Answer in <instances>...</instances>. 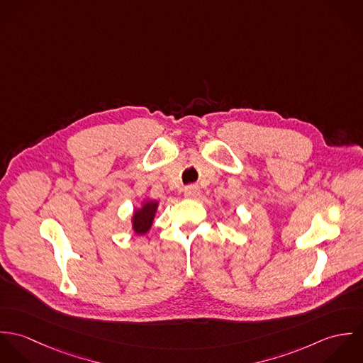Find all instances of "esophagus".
Listing matches in <instances>:
<instances>
[{
	"label": "esophagus",
	"mask_w": 363,
	"mask_h": 363,
	"mask_svg": "<svg viewBox=\"0 0 363 363\" xmlns=\"http://www.w3.org/2000/svg\"><path fill=\"white\" fill-rule=\"evenodd\" d=\"M184 196L189 199H196L200 196V187L197 184H190L184 189Z\"/></svg>",
	"instance_id": "obj_1"
}]
</instances>
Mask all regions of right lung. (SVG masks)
I'll list each match as a JSON object with an SVG mask.
<instances>
[{
  "instance_id": "right-lung-1",
  "label": "right lung",
  "mask_w": 363,
  "mask_h": 363,
  "mask_svg": "<svg viewBox=\"0 0 363 363\" xmlns=\"http://www.w3.org/2000/svg\"><path fill=\"white\" fill-rule=\"evenodd\" d=\"M156 208H157V203L150 201L147 203L144 207L138 211H135L134 213V219H133V228L135 230V233H145L150 230L154 216H155Z\"/></svg>"
}]
</instances>
